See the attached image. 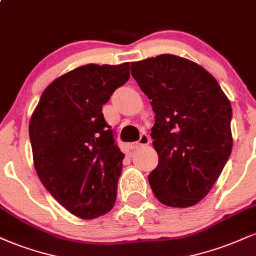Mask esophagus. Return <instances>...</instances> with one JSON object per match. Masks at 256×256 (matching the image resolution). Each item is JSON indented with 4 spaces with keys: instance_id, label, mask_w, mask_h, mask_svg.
<instances>
[{
    "instance_id": "esophagus-1",
    "label": "esophagus",
    "mask_w": 256,
    "mask_h": 256,
    "mask_svg": "<svg viewBox=\"0 0 256 256\" xmlns=\"http://www.w3.org/2000/svg\"><path fill=\"white\" fill-rule=\"evenodd\" d=\"M149 143H150V138H149L148 134H140V140H137V142H134V143H131V148L138 149V148H140V146H148Z\"/></svg>"
}]
</instances>
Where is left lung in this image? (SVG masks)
<instances>
[{
	"instance_id": "obj_1",
	"label": "left lung",
	"mask_w": 256,
	"mask_h": 256,
	"mask_svg": "<svg viewBox=\"0 0 256 256\" xmlns=\"http://www.w3.org/2000/svg\"><path fill=\"white\" fill-rule=\"evenodd\" d=\"M131 74L155 113L158 164L148 176L161 204L185 208L210 192L231 154L232 108L216 79L172 54L131 64Z\"/></svg>"
}]
</instances>
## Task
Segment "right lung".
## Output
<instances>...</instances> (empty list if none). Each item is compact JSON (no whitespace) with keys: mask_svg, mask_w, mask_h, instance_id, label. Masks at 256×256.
<instances>
[{"mask_svg":"<svg viewBox=\"0 0 256 256\" xmlns=\"http://www.w3.org/2000/svg\"><path fill=\"white\" fill-rule=\"evenodd\" d=\"M130 78V62L89 64L55 79L32 113L28 134L38 178L73 216L95 219L113 208L124 154L102 106Z\"/></svg>","mask_w":256,"mask_h":256,"instance_id":"1","label":"right lung"}]
</instances>
